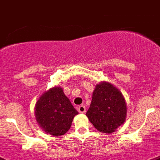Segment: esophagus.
Masks as SVG:
<instances>
[{"mask_svg": "<svg viewBox=\"0 0 160 160\" xmlns=\"http://www.w3.org/2000/svg\"><path fill=\"white\" fill-rule=\"evenodd\" d=\"M77 109H78V111L80 112V113H81V114H84L85 112H86V107L83 105L79 106V107H77Z\"/></svg>", "mask_w": 160, "mask_h": 160, "instance_id": "obj_1", "label": "esophagus"}]
</instances>
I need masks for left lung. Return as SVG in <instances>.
Here are the masks:
<instances>
[{
	"instance_id": "1",
	"label": "left lung",
	"mask_w": 160,
	"mask_h": 160,
	"mask_svg": "<svg viewBox=\"0 0 160 160\" xmlns=\"http://www.w3.org/2000/svg\"><path fill=\"white\" fill-rule=\"evenodd\" d=\"M126 113L125 98L117 88L106 81L95 86L86 115L97 130L103 133L115 132L125 122Z\"/></svg>"
}]
</instances>
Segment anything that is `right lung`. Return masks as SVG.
<instances>
[{
  "label": "right lung",
  "instance_id": "1",
  "mask_svg": "<svg viewBox=\"0 0 160 160\" xmlns=\"http://www.w3.org/2000/svg\"><path fill=\"white\" fill-rule=\"evenodd\" d=\"M35 114L43 131L58 137L70 129L75 115L78 114L61 87L49 89L36 102Z\"/></svg>",
  "mask_w": 160,
  "mask_h": 160
}]
</instances>
